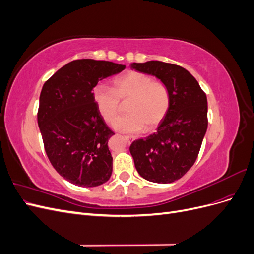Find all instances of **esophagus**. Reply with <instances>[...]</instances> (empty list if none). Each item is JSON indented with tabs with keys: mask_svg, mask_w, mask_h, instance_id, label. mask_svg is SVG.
<instances>
[{
	"mask_svg": "<svg viewBox=\"0 0 254 254\" xmlns=\"http://www.w3.org/2000/svg\"><path fill=\"white\" fill-rule=\"evenodd\" d=\"M124 139H125V141H126V142H128V143H131V142L134 140V137H132V136H129V135H125V136H124Z\"/></svg>",
	"mask_w": 254,
	"mask_h": 254,
	"instance_id": "1",
	"label": "esophagus"
}]
</instances>
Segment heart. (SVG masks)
<instances>
[{
  "instance_id": "1",
  "label": "heart",
  "mask_w": 254,
  "mask_h": 254,
  "mask_svg": "<svg viewBox=\"0 0 254 254\" xmlns=\"http://www.w3.org/2000/svg\"><path fill=\"white\" fill-rule=\"evenodd\" d=\"M93 99L103 119L112 123L121 101L128 102L127 112L113 123L120 132L135 134L155 129L163 121L170 108L171 96L165 83L152 80L149 75L131 71L113 80V89L97 84L93 89ZM121 101L120 102L119 101Z\"/></svg>"
}]
</instances>
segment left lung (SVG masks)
Here are the masks:
<instances>
[{"mask_svg":"<svg viewBox=\"0 0 254 254\" xmlns=\"http://www.w3.org/2000/svg\"><path fill=\"white\" fill-rule=\"evenodd\" d=\"M131 68L156 76L170 91L171 104L155 133L130 145L137 173L156 183H172L194 165L207 128L206 95L186 68L151 60Z\"/></svg>","mask_w":254,"mask_h":254,"instance_id":"obj_1","label":"left lung"}]
</instances>
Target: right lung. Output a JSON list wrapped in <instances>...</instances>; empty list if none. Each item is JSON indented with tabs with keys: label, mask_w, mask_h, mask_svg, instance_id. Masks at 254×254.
<instances>
[{
	"label": "right lung",
	"mask_w": 254,
	"mask_h": 254,
	"mask_svg": "<svg viewBox=\"0 0 254 254\" xmlns=\"http://www.w3.org/2000/svg\"><path fill=\"white\" fill-rule=\"evenodd\" d=\"M124 68L111 61L78 59L43 84L38 125L44 149L57 173L75 186L94 188L110 179L108 140L114 132L99 113L92 90Z\"/></svg>",
	"instance_id": "obj_1"
}]
</instances>
